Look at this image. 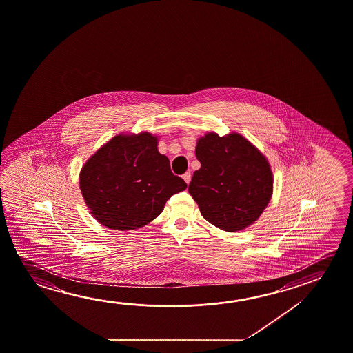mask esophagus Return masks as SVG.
Here are the masks:
<instances>
[{
	"mask_svg": "<svg viewBox=\"0 0 353 353\" xmlns=\"http://www.w3.org/2000/svg\"><path fill=\"white\" fill-rule=\"evenodd\" d=\"M182 177H183V179H185V183H187V185H188V183H190V181H191V177H192L191 172H190V171H187V172H185V174H183V176H182Z\"/></svg>",
	"mask_w": 353,
	"mask_h": 353,
	"instance_id": "obj_1",
	"label": "esophagus"
}]
</instances>
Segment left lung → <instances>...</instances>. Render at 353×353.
<instances>
[{
    "label": "left lung",
    "instance_id": "left-lung-1",
    "mask_svg": "<svg viewBox=\"0 0 353 353\" xmlns=\"http://www.w3.org/2000/svg\"><path fill=\"white\" fill-rule=\"evenodd\" d=\"M201 168L188 192L203 218L225 232L251 225L266 208L273 177L265 157L240 134L208 133L196 143Z\"/></svg>",
    "mask_w": 353,
    "mask_h": 353
}]
</instances>
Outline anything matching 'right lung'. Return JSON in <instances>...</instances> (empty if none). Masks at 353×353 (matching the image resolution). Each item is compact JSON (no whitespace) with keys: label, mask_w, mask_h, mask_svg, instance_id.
Listing matches in <instances>:
<instances>
[{"label":"right lung","mask_w":353,"mask_h":353,"mask_svg":"<svg viewBox=\"0 0 353 353\" xmlns=\"http://www.w3.org/2000/svg\"><path fill=\"white\" fill-rule=\"evenodd\" d=\"M80 188L94 219L114 230H133L160 215L187 183L172 174L149 133L117 135L82 168Z\"/></svg>","instance_id":"1"}]
</instances>
